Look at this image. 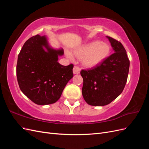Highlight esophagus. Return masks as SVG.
<instances>
[{"instance_id":"obj_1","label":"esophagus","mask_w":149,"mask_h":149,"mask_svg":"<svg viewBox=\"0 0 149 149\" xmlns=\"http://www.w3.org/2000/svg\"><path fill=\"white\" fill-rule=\"evenodd\" d=\"M81 71V68L77 66H74L73 68V73L74 74H79L80 73Z\"/></svg>"}]
</instances>
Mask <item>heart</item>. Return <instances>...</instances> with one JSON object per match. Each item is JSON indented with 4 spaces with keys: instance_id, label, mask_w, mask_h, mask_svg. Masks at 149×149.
<instances>
[{
    "instance_id": "obj_1",
    "label": "heart",
    "mask_w": 149,
    "mask_h": 149,
    "mask_svg": "<svg viewBox=\"0 0 149 149\" xmlns=\"http://www.w3.org/2000/svg\"><path fill=\"white\" fill-rule=\"evenodd\" d=\"M76 57L81 58L83 65L94 67L101 63L109 56L110 47L107 43L100 41H94L81 46L74 50ZM68 57L71 58V55L66 53Z\"/></svg>"
}]
</instances>
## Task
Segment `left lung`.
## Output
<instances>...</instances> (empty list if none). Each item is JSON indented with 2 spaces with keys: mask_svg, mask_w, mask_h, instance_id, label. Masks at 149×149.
<instances>
[{
  "mask_svg": "<svg viewBox=\"0 0 149 149\" xmlns=\"http://www.w3.org/2000/svg\"><path fill=\"white\" fill-rule=\"evenodd\" d=\"M114 53L101 63L89 70H82V94L84 100L91 106L109 104L123 91L127 82L130 61L120 42L107 37Z\"/></svg>",
  "mask_w": 149,
  "mask_h": 149,
  "instance_id": "1",
  "label": "left lung"
}]
</instances>
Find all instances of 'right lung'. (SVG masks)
<instances>
[{"label": "right lung", "mask_w": 149, "mask_h": 149, "mask_svg": "<svg viewBox=\"0 0 149 149\" xmlns=\"http://www.w3.org/2000/svg\"><path fill=\"white\" fill-rule=\"evenodd\" d=\"M63 53V49L49 47L45 36L39 35L30 38L22 47L17 63V81L22 93L34 103L56 102L73 77V64L63 66L58 62V56Z\"/></svg>", "instance_id": "obj_1"}]
</instances>
